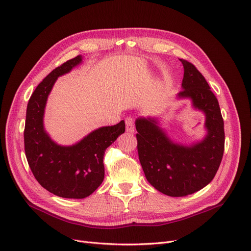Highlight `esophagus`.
<instances>
[{
	"instance_id": "obj_1",
	"label": "esophagus",
	"mask_w": 251,
	"mask_h": 251,
	"mask_svg": "<svg viewBox=\"0 0 251 251\" xmlns=\"http://www.w3.org/2000/svg\"><path fill=\"white\" fill-rule=\"evenodd\" d=\"M126 129L127 132H133L134 131V121L132 117L126 118Z\"/></svg>"
}]
</instances>
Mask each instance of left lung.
<instances>
[{
	"mask_svg": "<svg viewBox=\"0 0 251 251\" xmlns=\"http://www.w3.org/2000/svg\"><path fill=\"white\" fill-rule=\"evenodd\" d=\"M183 66L179 98H190L205 114L207 135L191 147L174 144L154 120L138 119L137 152L148 181L170 197H185L207 185L215 176L225 151V127L218 100L201 72L191 63Z\"/></svg>",
	"mask_w": 251,
	"mask_h": 251,
	"instance_id": "1",
	"label": "left lung"
}]
</instances>
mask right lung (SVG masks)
I'll use <instances>...</instances> for the list:
<instances>
[{
    "label": "right lung",
    "mask_w": 251,
    "mask_h": 251,
    "mask_svg": "<svg viewBox=\"0 0 251 251\" xmlns=\"http://www.w3.org/2000/svg\"><path fill=\"white\" fill-rule=\"evenodd\" d=\"M80 62L81 57L76 55L52 70L39 83L27 102L24 130L26 160L38 182L54 196L77 200L89 197L101 184L104 151L126 129L122 121L91 132L73 147L55 145L46 133L43 117L53 83Z\"/></svg>",
    "instance_id": "add662e5"
}]
</instances>
